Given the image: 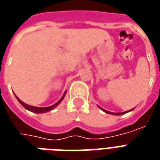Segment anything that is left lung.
<instances>
[{
	"instance_id": "obj_1",
	"label": "left lung",
	"mask_w": 160,
	"mask_h": 160,
	"mask_svg": "<svg viewBox=\"0 0 160 160\" xmlns=\"http://www.w3.org/2000/svg\"><path fill=\"white\" fill-rule=\"evenodd\" d=\"M133 110V109H132ZM103 111H104V112H106V113H108V114H112V115H117V116H118V115H122V114H125V113H127V112H128V111H125V112H121V113H111V112H110V111H105V110H104L103 109Z\"/></svg>"
}]
</instances>
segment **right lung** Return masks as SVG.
Instances as JSON below:
<instances>
[{"instance_id": "obj_1", "label": "right lung", "mask_w": 160, "mask_h": 160, "mask_svg": "<svg viewBox=\"0 0 160 160\" xmlns=\"http://www.w3.org/2000/svg\"><path fill=\"white\" fill-rule=\"evenodd\" d=\"M65 93H66V92H65ZM64 95H65V94H64ZM64 95H63L62 98H61L57 103H56L55 104H53V105H51V106H49V107H35V106L28 105V104H25L24 102H22L20 99H19L17 97L16 98H17V99H18V101H19V103L22 104V106H24V107L26 108V110L32 111V112H34V113H45V112H48V111L53 110L54 108H56V106H57V105L62 102V100L63 99V98H64Z\"/></svg>"}]
</instances>
